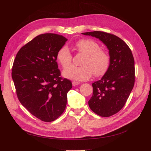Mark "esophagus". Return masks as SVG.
<instances>
[{
  "label": "esophagus",
  "instance_id": "esophagus-1",
  "mask_svg": "<svg viewBox=\"0 0 151 151\" xmlns=\"http://www.w3.org/2000/svg\"><path fill=\"white\" fill-rule=\"evenodd\" d=\"M72 86H77V85H79V82L73 81L72 83Z\"/></svg>",
  "mask_w": 151,
  "mask_h": 151
}]
</instances>
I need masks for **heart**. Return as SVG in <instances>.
I'll list each match as a JSON object with an SVG mask.
<instances>
[{
	"label": "heart",
	"instance_id": "b5f03b06",
	"mask_svg": "<svg viewBox=\"0 0 151 151\" xmlns=\"http://www.w3.org/2000/svg\"><path fill=\"white\" fill-rule=\"evenodd\" d=\"M74 48L85 57L80 67L70 66L72 55L67 47L63 46L57 53V60L63 68V76L74 81H87L93 74L101 77L108 70L111 64V58L106 50L100 48L99 45L91 39H82L74 44Z\"/></svg>",
	"mask_w": 151,
	"mask_h": 151
}]
</instances>
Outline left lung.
Wrapping results in <instances>:
<instances>
[{
  "instance_id": "obj_1",
  "label": "left lung",
  "mask_w": 151,
  "mask_h": 151,
  "mask_svg": "<svg viewBox=\"0 0 151 151\" xmlns=\"http://www.w3.org/2000/svg\"><path fill=\"white\" fill-rule=\"evenodd\" d=\"M99 39L109 50L111 64L103 77L93 83V93L88 104L103 117L115 115L124 106L135 83L134 58L127 43L118 36L103 31L83 33Z\"/></svg>"
}]
</instances>
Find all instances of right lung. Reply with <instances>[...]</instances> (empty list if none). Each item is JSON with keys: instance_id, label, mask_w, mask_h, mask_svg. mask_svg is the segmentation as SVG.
Listing matches in <instances>:
<instances>
[{"instance_id": "right-lung-1", "label": "right lung", "mask_w": 151, "mask_h": 151, "mask_svg": "<svg viewBox=\"0 0 151 151\" xmlns=\"http://www.w3.org/2000/svg\"><path fill=\"white\" fill-rule=\"evenodd\" d=\"M67 39L45 33L36 36L17 52L12 77L18 99L32 115L45 122H53L64 111L71 88L58 68L57 53Z\"/></svg>"}]
</instances>
